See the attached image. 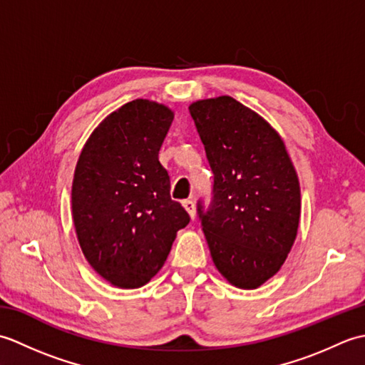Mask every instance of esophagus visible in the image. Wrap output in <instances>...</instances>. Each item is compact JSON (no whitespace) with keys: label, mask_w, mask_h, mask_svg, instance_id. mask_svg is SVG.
I'll return each instance as SVG.
<instances>
[{"label":"esophagus","mask_w":365,"mask_h":365,"mask_svg":"<svg viewBox=\"0 0 365 365\" xmlns=\"http://www.w3.org/2000/svg\"><path fill=\"white\" fill-rule=\"evenodd\" d=\"M182 205L185 207V210H187V212H188V215L191 216V220H195V216H196V207H195V202H192V200H190V199H187V200H183Z\"/></svg>","instance_id":"34e87169"}]
</instances>
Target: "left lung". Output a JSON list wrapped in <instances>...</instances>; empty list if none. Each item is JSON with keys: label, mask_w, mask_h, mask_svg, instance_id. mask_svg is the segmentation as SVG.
Masks as SVG:
<instances>
[{"label": "left lung", "mask_w": 365, "mask_h": 365, "mask_svg": "<svg viewBox=\"0 0 365 365\" xmlns=\"http://www.w3.org/2000/svg\"><path fill=\"white\" fill-rule=\"evenodd\" d=\"M190 114L215 175L213 202L197 205L216 269L232 285L259 289L298 234V174L281 135L230 96L196 100Z\"/></svg>", "instance_id": "left-lung-1"}]
</instances>
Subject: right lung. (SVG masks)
Returning <instances> with one entry per match:
<instances>
[{"instance_id": "right-lung-1", "label": "right lung", "mask_w": 365, "mask_h": 365, "mask_svg": "<svg viewBox=\"0 0 365 365\" xmlns=\"http://www.w3.org/2000/svg\"><path fill=\"white\" fill-rule=\"evenodd\" d=\"M169 106L136 98L108 114L76 163L72 216L84 257L119 289H138L165 265L177 232L190 222L170 199L158 160L173 123Z\"/></svg>"}]
</instances>
